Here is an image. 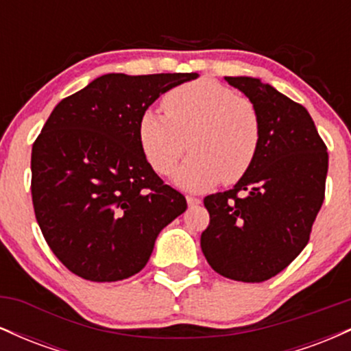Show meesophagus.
I'll use <instances>...</instances> for the list:
<instances>
[{
    "label": "esophagus",
    "mask_w": 351,
    "mask_h": 351,
    "mask_svg": "<svg viewBox=\"0 0 351 351\" xmlns=\"http://www.w3.org/2000/svg\"><path fill=\"white\" fill-rule=\"evenodd\" d=\"M186 201H188V206H198V204L201 203V199L198 198V196H193V195H188L186 196Z\"/></svg>",
    "instance_id": "1"
}]
</instances>
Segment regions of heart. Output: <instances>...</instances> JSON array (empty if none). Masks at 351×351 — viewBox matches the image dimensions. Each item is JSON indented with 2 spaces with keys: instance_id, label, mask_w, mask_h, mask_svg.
I'll return each mask as SVG.
<instances>
[{
  "instance_id": "1",
  "label": "heart",
  "mask_w": 351,
  "mask_h": 351,
  "mask_svg": "<svg viewBox=\"0 0 351 351\" xmlns=\"http://www.w3.org/2000/svg\"><path fill=\"white\" fill-rule=\"evenodd\" d=\"M163 112L147 108L138 119L140 147L153 170L173 176L176 186L204 191L224 180L239 181L252 167L263 140V122L249 99L211 79L171 88L162 100ZM189 143H186V140Z\"/></svg>"
}]
</instances>
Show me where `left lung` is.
<instances>
[{
	"instance_id": "obj_1",
	"label": "left lung",
	"mask_w": 351,
	"mask_h": 351,
	"mask_svg": "<svg viewBox=\"0 0 351 351\" xmlns=\"http://www.w3.org/2000/svg\"><path fill=\"white\" fill-rule=\"evenodd\" d=\"M226 80L257 107L263 140L234 188L204 198L201 249L221 276L264 282L307 245L325 198L328 153L307 108L259 79Z\"/></svg>"
}]
</instances>
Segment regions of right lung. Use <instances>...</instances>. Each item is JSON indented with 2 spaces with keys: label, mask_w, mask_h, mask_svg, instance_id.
I'll return each mask as SVG.
<instances>
[{
  "label": "right lung",
  "mask_w": 351,
  "mask_h": 351,
  "mask_svg": "<svg viewBox=\"0 0 351 351\" xmlns=\"http://www.w3.org/2000/svg\"><path fill=\"white\" fill-rule=\"evenodd\" d=\"M198 74H106L62 99L31 153L34 215L75 276L115 282L147 265L160 231L186 209L140 147L138 119Z\"/></svg>",
  "instance_id": "obj_1"
}]
</instances>
